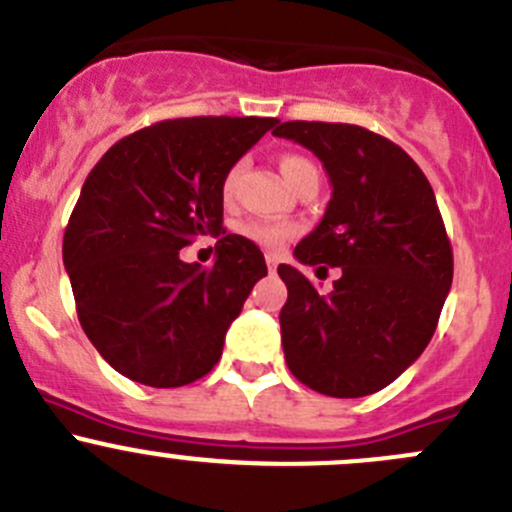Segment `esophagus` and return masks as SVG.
Returning <instances> with one entry per match:
<instances>
[{"mask_svg": "<svg viewBox=\"0 0 512 512\" xmlns=\"http://www.w3.org/2000/svg\"><path fill=\"white\" fill-rule=\"evenodd\" d=\"M265 260H267V267H270V272H275V267H277V252H267Z\"/></svg>", "mask_w": 512, "mask_h": 512, "instance_id": "1", "label": "esophagus"}]
</instances>
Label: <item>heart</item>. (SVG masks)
<instances>
[{
  "label": "heart",
  "instance_id": "1",
  "mask_svg": "<svg viewBox=\"0 0 512 512\" xmlns=\"http://www.w3.org/2000/svg\"><path fill=\"white\" fill-rule=\"evenodd\" d=\"M245 165V160H237V163H232L230 168H227L223 178L225 198H230L237 190L242 173H245ZM280 170L292 188H297V185L302 183L304 178H309V175H319L317 165H314L312 160L304 156H294V153H287V156L280 158ZM235 230L240 232L242 237H247V240L262 247H280L282 242L294 235V225L277 223V220H242V223H237Z\"/></svg>",
  "mask_w": 512,
  "mask_h": 512
}]
</instances>
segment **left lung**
Listing matches in <instances>:
<instances>
[{
	"mask_svg": "<svg viewBox=\"0 0 512 512\" xmlns=\"http://www.w3.org/2000/svg\"><path fill=\"white\" fill-rule=\"evenodd\" d=\"M272 133L309 148L332 183L324 218L294 257L342 267L329 294L297 267H277L287 285V366L324 396L374 394L428 347L451 289L453 250L436 195L404 148L361 126L287 121Z\"/></svg>",
	"mask_w": 512,
	"mask_h": 512,
	"instance_id": "1",
	"label": "left lung"
}]
</instances>
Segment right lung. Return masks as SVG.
<instances>
[{
  "label": "right lung",
  "mask_w": 512,
  "mask_h": 512,
  "mask_svg": "<svg viewBox=\"0 0 512 512\" xmlns=\"http://www.w3.org/2000/svg\"><path fill=\"white\" fill-rule=\"evenodd\" d=\"M277 118L160 121L113 143L81 188L64 232L76 312L98 354L128 379L175 389L208 374L255 282L260 247L223 229V178ZM220 234L216 265L179 260Z\"/></svg>",
  "instance_id": "add662e5"
}]
</instances>
